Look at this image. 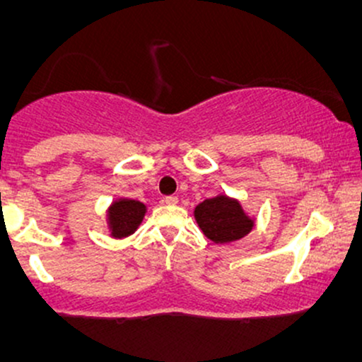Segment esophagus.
<instances>
[{
    "label": "esophagus",
    "instance_id": "esophagus-1",
    "mask_svg": "<svg viewBox=\"0 0 362 362\" xmlns=\"http://www.w3.org/2000/svg\"><path fill=\"white\" fill-rule=\"evenodd\" d=\"M163 202L167 206H177L178 204V199L175 197V195H168V197L163 199Z\"/></svg>",
    "mask_w": 362,
    "mask_h": 362
}]
</instances>
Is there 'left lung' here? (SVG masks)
<instances>
[{"instance_id":"8db88e82","label":"left lung","mask_w":362,"mask_h":362,"mask_svg":"<svg viewBox=\"0 0 362 362\" xmlns=\"http://www.w3.org/2000/svg\"><path fill=\"white\" fill-rule=\"evenodd\" d=\"M194 218L197 226L214 243H231L242 240L255 226V219L247 214L238 199L226 194L206 199L195 206Z\"/></svg>"}]
</instances>
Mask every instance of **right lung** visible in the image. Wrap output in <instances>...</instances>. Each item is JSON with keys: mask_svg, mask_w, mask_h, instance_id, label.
<instances>
[{"mask_svg": "<svg viewBox=\"0 0 362 362\" xmlns=\"http://www.w3.org/2000/svg\"><path fill=\"white\" fill-rule=\"evenodd\" d=\"M146 206L134 199L120 197L107 209V226L112 238H126L132 235L143 223Z\"/></svg>", "mask_w": 362, "mask_h": 362, "instance_id": "add662e5", "label": "right lung"}]
</instances>
